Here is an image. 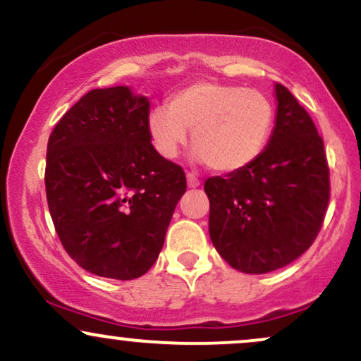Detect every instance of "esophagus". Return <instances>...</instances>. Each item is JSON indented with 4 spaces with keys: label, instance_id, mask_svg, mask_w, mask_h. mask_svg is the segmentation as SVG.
I'll use <instances>...</instances> for the list:
<instances>
[{
    "label": "esophagus",
    "instance_id": "1",
    "mask_svg": "<svg viewBox=\"0 0 361 361\" xmlns=\"http://www.w3.org/2000/svg\"><path fill=\"white\" fill-rule=\"evenodd\" d=\"M186 183H188L190 188H197V186H200V180H198L193 173H188V175H186Z\"/></svg>",
    "mask_w": 361,
    "mask_h": 361
}]
</instances>
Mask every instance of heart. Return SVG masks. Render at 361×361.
<instances>
[{"label":"heart","mask_w":361,"mask_h":361,"mask_svg":"<svg viewBox=\"0 0 361 361\" xmlns=\"http://www.w3.org/2000/svg\"><path fill=\"white\" fill-rule=\"evenodd\" d=\"M275 109L263 91L197 81L176 91L166 109L147 118V134L157 154L175 159L193 132L195 156L219 173L246 168L270 139Z\"/></svg>","instance_id":"heart-1"}]
</instances>
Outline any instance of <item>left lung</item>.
<instances>
[{
    "instance_id": "obj_1",
    "label": "left lung",
    "mask_w": 361,
    "mask_h": 361,
    "mask_svg": "<svg viewBox=\"0 0 361 361\" xmlns=\"http://www.w3.org/2000/svg\"><path fill=\"white\" fill-rule=\"evenodd\" d=\"M275 98V127L263 152L204 185L215 250L234 270L251 275L287 267L307 251L329 202L324 142L312 118L280 82Z\"/></svg>"
}]
</instances>
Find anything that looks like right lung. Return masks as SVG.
<instances>
[{
    "label": "right lung",
    "instance_id": "add662e5",
    "mask_svg": "<svg viewBox=\"0 0 361 361\" xmlns=\"http://www.w3.org/2000/svg\"><path fill=\"white\" fill-rule=\"evenodd\" d=\"M149 106L128 86L91 90L49 137L56 233L81 268L105 279H139L156 263L186 192L183 169L151 144Z\"/></svg>",
    "mask_w": 361,
    "mask_h": 361
}]
</instances>
